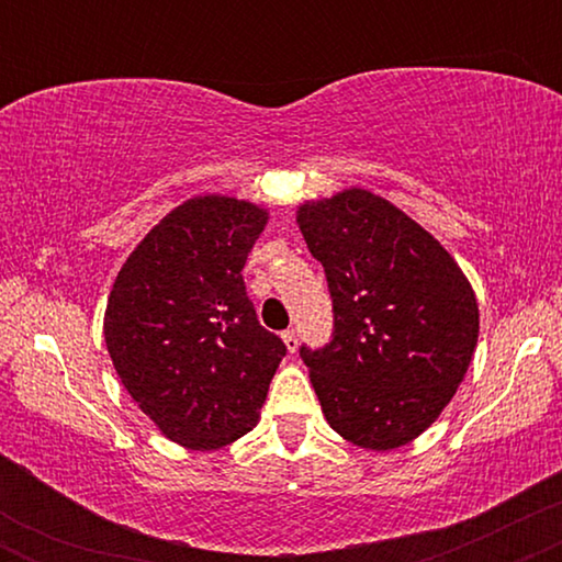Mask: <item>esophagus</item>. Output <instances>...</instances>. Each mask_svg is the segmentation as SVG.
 <instances>
[{
	"mask_svg": "<svg viewBox=\"0 0 562 562\" xmlns=\"http://www.w3.org/2000/svg\"><path fill=\"white\" fill-rule=\"evenodd\" d=\"M282 344H285L290 353H295L299 351V335H295V330H285L282 333Z\"/></svg>",
	"mask_w": 562,
	"mask_h": 562,
	"instance_id": "1",
	"label": "esophagus"
}]
</instances>
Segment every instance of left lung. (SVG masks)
<instances>
[{
	"label": "left lung",
	"instance_id": "obj_1",
	"mask_svg": "<svg viewBox=\"0 0 562 562\" xmlns=\"http://www.w3.org/2000/svg\"><path fill=\"white\" fill-rule=\"evenodd\" d=\"M295 222L333 295V340L301 348L325 420L362 449L404 447L473 362V288L428 229L362 187L306 200Z\"/></svg>",
	"mask_w": 562,
	"mask_h": 562
}]
</instances>
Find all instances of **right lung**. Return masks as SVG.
Masks as SVG:
<instances>
[{"label": "right lung", "instance_id": "obj_1", "mask_svg": "<svg viewBox=\"0 0 562 562\" xmlns=\"http://www.w3.org/2000/svg\"><path fill=\"white\" fill-rule=\"evenodd\" d=\"M267 218L248 200H184L128 254L108 295L102 330L121 383L187 449L248 434L288 351L259 325L243 282Z\"/></svg>", "mask_w": 562, "mask_h": 562}]
</instances>
